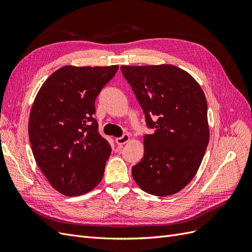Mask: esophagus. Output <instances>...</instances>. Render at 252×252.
<instances>
[{
	"label": "esophagus",
	"mask_w": 252,
	"mask_h": 252,
	"mask_svg": "<svg viewBox=\"0 0 252 252\" xmlns=\"http://www.w3.org/2000/svg\"><path fill=\"white\" fill-rule=\"evenodd\" d=\"M129 141H130V135L129 134H124V135H122L121 138L116 139V143L119 145V146H123L124 144H126Z\"/></svg>",
	"instance_id": "esophagus-1"
}]
</instances>
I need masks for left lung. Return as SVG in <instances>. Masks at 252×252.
I'll list each match as a JSON object with an SVG mask.
<instances>
[{"label": "left lung", "mask_w": 252, "mask_h": 252, "mask_svg": "<svg viewBox=\"0 0 252 252\" xmlns=\"http://www.w3.org/2000/svg\"><path fill=\"white\" fill-rule=\"evenodd\" d=\"M152 134L132 177L145 192L167 196L193 179L209 142L207 101L191 75L173 65L121 66Z\"/></svg>", "instance_id": "8db88e82"}]
</instances>
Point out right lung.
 <instances>
[{
    "label": "right lung",
    "mask_w": 252,
    "mask_h": 252,
    "mask_svg": "<svg viewBox=\"0 0 252 252\" xmlns=\"http://www.w3.org/2000/svg\"><path fill=\"white\" fill-rule=\"evenodd\" d=\"M119 69L64 66L44 82L30 111L33 157L50 185L81 195L101 182L111 147L98 132L94 102Z\"/></svg>",
    "instance_id": "obj_1"
}]
</instances>
